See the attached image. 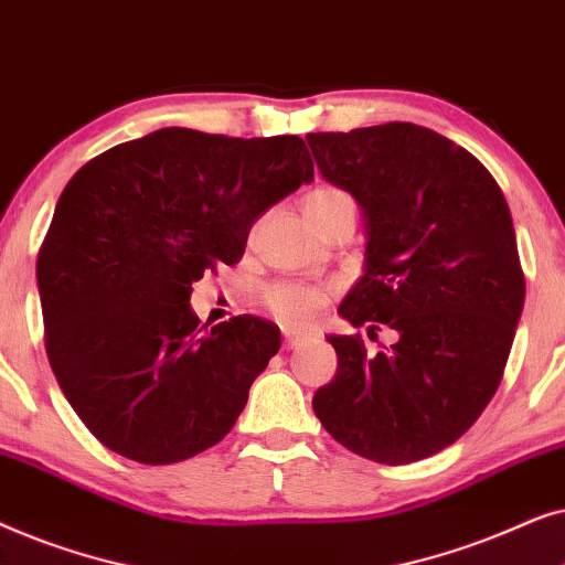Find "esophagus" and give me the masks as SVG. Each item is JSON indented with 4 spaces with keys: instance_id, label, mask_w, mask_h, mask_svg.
Masks as SVG:
<instances>
[{
    "instance_id": "obj_1",
    "label": "esophagus",
    "mask_w": 565,
    "mask_h": 565,
    "mask_svg": "<svg viewBox=\"0 0 565 565\" xmlns=\"http://www.w3.org/2000/svg\"><path fill=\"white\" fill-rule=\"evenodd\" d=\"M282 334H285V350H296L298 344H303L308 339L306 334H300V331H292V329H285Z\"/></svg>"
}]
</instances>
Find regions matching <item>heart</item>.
Instances as JSON below:
<instances>
[{"mask_svg": "<svg viewBox=\"0 0 565 565\" xmlns=\"http://www.w3.org/2000/svg\"><path fill=\"white\" fill-rule=\"evenodd\" d=\"M352 205V198L334 184H319L303 198V213L313 228H319L339 207ZM329 303V288L292 280H275L262 290V306L285 323H311Z\"/></svg>", "mask_w": 565, "mask_h": 565, "instance_id": "1", "label": "heart"}]
</instances>
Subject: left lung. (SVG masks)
<instances>
[{"mask_svg":"<svg viewBox=\"0 0 565 565\" xmlns=\"http://www.w3.org/2000/svg\"><path fill=\"white\" fill-rule=\"evenodd\" d=\"M316 164L365 213V275L329 337L334 381L313 396L323 429L362 458L406 466L466 435L504 377L524 273L504 192L473 153L414 122L308 134Z\"/></svg>","mask_w":565,"mask_h":565,"instance_id":"8db88e82","label":"left lung"}]
</instances>
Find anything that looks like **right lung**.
<instances>
[{
	"label": "right lung",
	"mask_w": 565,
	"mask_h": 565,
	"mask_svg": "<svg viewBox=\"0 0 565 565\" xmlns=\"http://www.w3.org/2000/svg\"><path fill=\"white\" fill-rule=\"evenodd\" d=\"M311 180L303 138L192 128L113 146L68 180L38 252L43 342L105 447L169 466L228 435L280 329L244 313L198 334L192 282L236 265L252 223Z\"/></svg>",
	"instance_id": "obj_1"
}]
</instances>
